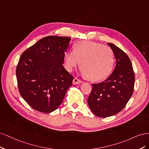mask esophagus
<instances>
[{"label": "esophagus", "mask_w": 149, "mask_h": 149, "mask_svg": "<svg viewBox=\"0 0 149 149\" xmlns=\"http://www.w3.org/2000/svg\"><path fill=\"white\" fill-rule=\"evenodd\" d=\"M82 82H83V81H81V80H80V79H79L77 78H76V77H75L74 79V80H73V84H75V85L79 84H81V83H82Z\"/></svg>", "instance_id": "esophagus-1"}]
</instances>
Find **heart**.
Listing matches in <instances>:
<instances>
[{"label":"heart","instance_id":"1","mask_svg":"<svg viewBox=\"0 0 149 149\" xmlns=\"http://www.w3.org/2000/svg\"><path fill=\"white\" fill-rule=\"evenodd\" d=\"M64 66L71 72L80 62V72L93 81L104 79L111 72L114 54L111 48L98 42L81 41L74 45V51L64 54Z\"/></svg>","mask_w":149,"mask_h":149}]
</instances>
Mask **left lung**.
I'll return each instance as SVG.
<instances>
[{
	"label": "left lung",
	"instance_id": "8db88e82",
	"mask_svg": "<svg viewBox=\"0 0 149 149\" xmlns=\"http://www.w3.org/2000/svg\"><path fill=\"white\" fill-rule=\"evenodd\" d=\"M112 49L116 66L104 81L92 84L88 104L96 116L107 118L114 116L126 107L133 93L135 75L131 62L123 50L113 43H108Z\"/></svg>",
	"mask_w": 149,
	"mask_h": 149
}]
</instances>
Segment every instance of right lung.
Listing matches in <instances>:
<instances>
[{"label":"right lung","instance_id":"1","mask_svg":"<svg viewBox=\"0 0 149 149\" xmlns=\"http://www.w3.org/2000/svg\"><path fill=\"white\" fill-rule=\"evenodd\" d=\"M70 40L65 36H46L21 55L16 70L18 90L36 111H55L72 85L74 77L62 65Z\"/></svg>","mask_w":149,"mask_h":149}]
</instances>
